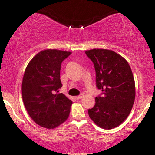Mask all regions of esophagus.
Masks as SVG:
<instances>
[{
	"instance_id": "1",
	"label": "esophagus",
	"mask_w": 155,
	"mask_h": 155,
	"mask_svg": "<svg viewBox=\"0 0 155 155\" xmlns=\"http://www.w3.org/2000/svg\"><path fill=\"white\" fill-rule=\"evenodd\" d=\"M84 97V94H81L80 95H78V96H77V97H75V99H82V97Z\"/></svg>"
}]
</instances>
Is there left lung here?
<instances>
[{
	"label": "left lung",
	"instance_id": "8db88e82",
	"mask_svg": "<svg viewBox=\"0 0 155 155\" xmlns=\"http://www.w3.org/2000/svg\"><path fill=\"white\" fill-rule=\"evenodd\" d=\"M85 54L94 65L97 87L102 92L88 109L89 116L100 128H116L126 119L134 103L132 71L126 59L113 51L94 48Z\"/></svg>",
	"mask_w": 155,
	"mask_h": 155
}]
</instances>
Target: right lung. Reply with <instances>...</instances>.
<instances>
[{"label": "right lung", "mask_w": 155, "mask_h": 155, "mask_svg": "<svg viewBox=\"0 0 155 155\" xmlns=\"http://www.w3.org/2000/svg\"><path fill=\"white\" fill-rule=\"evenodd\" d=\"M71 52L41 51L27 65L23 76L22 95L25 109L36 124L56 128L68 118L73 104L58 90L62 87L61 65Z\"/></svg>", "instance_id": "obj_1"}]
</instances>
